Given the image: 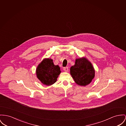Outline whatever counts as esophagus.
<instances>
[{"label":"esophagus","mask_w":126,"mask_h":126,"mask_svg":"<svg viewBox=\"0 0 126 126\" xmlns=\"http://www.w3.org/2000/svg\"><path fill=\"white\" fill-rule=\"evenodd\" d=\"M63 70L65 72H67L68 71V67H63Z\"/></svg>","instance_id":"34e87169"}]
</instances>
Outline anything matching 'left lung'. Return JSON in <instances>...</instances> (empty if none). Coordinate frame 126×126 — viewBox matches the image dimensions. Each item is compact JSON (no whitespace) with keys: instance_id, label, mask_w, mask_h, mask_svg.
Segmentation results:
<instances>
[{"instance_id":"left-lung-1","label":"left lung","mask_w":126,"mask_h":126,"mask_svg":"<svg viewBox=\"0 0 126 126\" xmlns=\"http://www.w3.org/2000/svg\"><path fill=\"white\" fill-rule=\"evenodd\" d=\"M70 74L76 84L84 86L92 82L95 71L91 62L82 57L76 59L75 64L70 68Z\"/></svg>"}]
</instances>
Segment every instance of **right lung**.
<instances>
[{
	"instance_id": "obj_1",
	"label": "right lung",
	"mask_w": 126,
	"mask_h": 126,
	"mask_svg": "<svg viewBox=\"0 0 126 126\" xmlns=\"http://www.w3.org/2000/svg\"><path fill=\"white\" fill-rule=\"evenodd\" d=\"M36 72L37 78L42 84L50 85L56 82L61 71L58 65L53 64L52 59L45 58L38 65Z\"/></svg>"
}]
</instances>
